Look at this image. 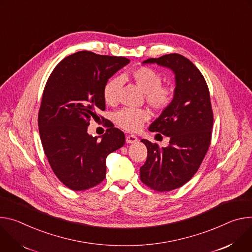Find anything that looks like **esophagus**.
Masks as SVG:
<instances>
[{
    "mask_svg": "<svg viewBox=\"0 0 252 252\" xmlns=\"http://www.w3.org/2000/svg\"><path fill=\"white\" fill-rule=\"evenodd\" d=\"M138 141V138L134 135H127L126 136V143L131 144V143H135Z\"/></svg>",
    "mask_w": 252,
    "mask_h": 252,
    "instance_id": "34e87169",
    "label": "esophagus"
}]
</instances>
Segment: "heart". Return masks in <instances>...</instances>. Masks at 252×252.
Here are the masks:
<instances>
[{
    "instance_id": "obj_1",
    "label": "heart",
    "mask_w": 252,
    "mask_h": 252,
    "mask_svg": "<svg viewBox=\"0 0 252 252\" xmlns=\"http://www.w3.org/2000/svg\"><path fill=\"white\" fill-rule=\"evenodd\" d=\"M127 78L144 93L146 102L153 109L164 110L172 104L174 90L170 86L161 85L162 77L157 71L149 67H138L129 72ZM119 85L120 80L118 78H111L107 81L103 89V97L106 104L112 105L116 103ZM149 117L150 114L146 110L130 108L121 109L114 115L116 124L130 132L140 129Z\"/></svg>"
}]
</instances>
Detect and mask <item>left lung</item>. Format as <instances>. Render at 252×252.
<instances>
[{
    "label": "left lung",
    "mask_w": 252,
    "mask_h": 252,
    "mask_svg": "<svg viewBox=\"0 0 252 252\" xmlns=\"http://www.w3.org/2000/svg\"><path fill=\"white\" fill-rule=\"evenodd\" d=\"M143 64L168 68L175 76L172 104L149 127L169 137V145L161 148L142 139L148 154L140 168L144 184L156 191H171L197 172L209 148L213 125L209 90L200 71L182 55H164Z\"/></svg>",
    "instance_id": "8db88e82"
}]
</instances>
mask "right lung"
<instances>
[{"label":"right lung","mask_w":252,"mask_h":252,"mask_svg":"<svg viewBox=\"0 0 252 252\" xmlns=\"http://www.w3.org/2000/svg\"><path fill=\"white\" fill-rule=\"evenodd\" d=\"M130 60L80 51L55 67L44 89L38 125L52 170L68 188H92L106 176L107 156L121 148L125 135L110 127L98 140L89 121L105 110V84Z\"/></svg>","instance_id":"obj_1"}]
</instances>
